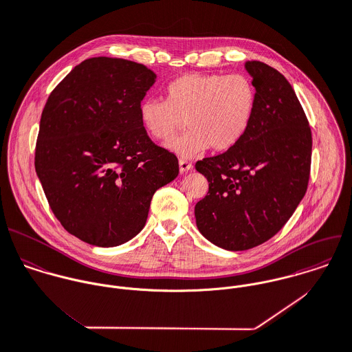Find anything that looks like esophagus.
<instances>
[{"label": "esophagus", "mask_w": 352, "mask_h": 352, "mask_svg": "<svg viewBox=\"0 0 352 352\" xmlns=\"http://www.w3.org/2000/svg\"><path fill=\"white\" fill-rule=\"evenodd\" d=\"M179 168H180V172H182V173H186V172H188V170L192 169V164L188 162V161L180 160V161H179Z\"/></svg>", "instance_id": "esophagus-1"}]
</instances>
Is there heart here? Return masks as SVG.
<instances>
[{
    "label": "heart",
    "instance_id": "b5f03b06",
    "mask_svg": "<svg viewBox=\"0 0 352 352\" xmlns=\"http://www.w3.org/2000/svg\"><path fill=\"white\" fill-rule=\"evenodd\" d=\"M255 108V89L241 74H187L166 87V101L146 98L139 118L151 138L173 139L186 120L188 131L169 147L184 158L205 148H231L245 132Z\"/></svg>",
    "mask_w": 352,
    "mask_h": 352
}]
</instances>
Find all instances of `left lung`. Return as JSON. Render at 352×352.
<instances>
[{
    "mask_svg": "<svg viewBox=\"0 0 352 352\" xmlns=\"http://www.w3.org/2000/svg\"><path fill=\"white\" fill-rule=\"evenodd\" d=\"M255 108L239 142L195 169L209 192L195 205L199 232L213 244L243 251L277 234L306 194L311 129L288 80L261 61H247Z\"/></svg>",
    "mask_w": 352,
    "mask_h": 352,
    "instance_id": "1",
    "label": "left lung"
}]
</instances>
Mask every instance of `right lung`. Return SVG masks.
Instances as JSON below:
<instances>
[{"label":"right lung","instance_id":"obj_1","mask_svg":"<svg viewBox=\"0 0 352 352\" xmlns=\"http://www.w3.org/2000/svg\"><path fill=\"white\" fill-rule=\"evenodd\" d=\"M155 74L133 61L93 57L50 93L35 146V170L65 231L115 247L139 234L154 192L175 180L173 153L147 136L139 105Z\"/></svg>","mask_w":352,"mask_h":352}]
</instances>
